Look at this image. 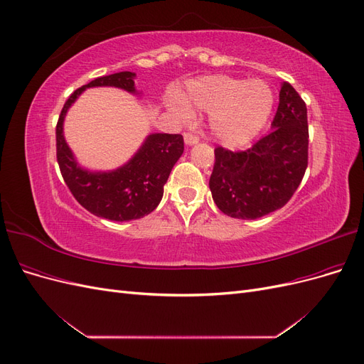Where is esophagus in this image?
Masks as SVG:
<instances>
[{"mask_svg":"<svg viewBox=\"0 0 364 364\" xmlns=\"http://www.w3.org/2000/svg\"><path fill=\"white\" fill-rule=\"evenodd\" d=\"M183 139H185L186 146H194V144H197V142H199V136L194 135V134H185Z\"/></svg>","mask_w":364,"mask_h":364,"instance_id":"34e87169","label":"esophagus"}]
</instances>
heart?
I'll return each mask as SVG.
<instances>
[{"instance_id": "1", "label": "heart", "mask_w": 364, "mask_h": 364, "mask_svg": "<svg viewBox=\"0 0 364 364\" xmlns=\"http://www.w3.org/2000/svg\"><path fill=\"white\" fill-rule=\"evenodd\" d=\"M273 103V90L264 80L218 74L188 82L182 102L173 100L170 107L183 119L191 118L190 109L209 114L214 138L220 144L237 149L247 144L266 126Z\"/></svg>"}]
</instances>
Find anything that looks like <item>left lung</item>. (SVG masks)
<instances>
[{
  "instance_id": "obj_1",
  "label": "left lung",
  "mask_w": 364,
  "mask_h": 364,
  "mask_svg": "<svg viewBox=\"0 0 364 364\" xmlns=\"http://www.w3.org/2000/svg\"><path fill=\"white\" fill-rule=\"evenodd\" d=\"M209 190L220 211L255 220L287 203L308 165L306 106L284 82L272 130L245 151L217 147Z\"/></svg>"
}]
</instances>
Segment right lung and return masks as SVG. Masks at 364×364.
<instances>
[{
	"mask_svg": "<svg viewBox=\"0 0 364 364\" xmlns=\"http://www.w3.org/2000/svg\"><path fill=\"white\" fill-rule=\"evenodd\" d=\"M135 73L121 71L98 77L75 90L63 105L58 127V162L65 183L85 209L114 222H129L155 211L164 196L171 168L183 153L182 135L151 134L124 165L109 171H91L77 162L63 136V119L79 95L95 86H114L138 94Z\"/></svg>",
	"mask_w": 364,
	"mask_h": 364,
	"instance_id": "1",
	"label": "right lung"
}]
</instances>
